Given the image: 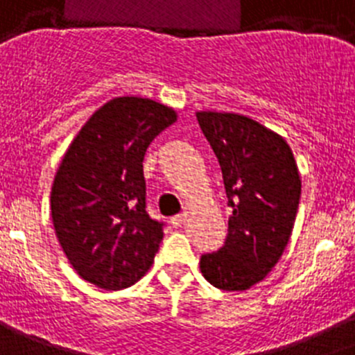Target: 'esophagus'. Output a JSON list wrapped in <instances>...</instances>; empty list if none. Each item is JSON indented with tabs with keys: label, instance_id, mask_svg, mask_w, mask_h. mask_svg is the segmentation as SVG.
Wrapping results in <instances>:
<instances>
[{
	"label": "esophagus",
	"instance_id": "obj_1",
	"mask_svg": "<svg viewBox=\"0 0 355 355\" xmlns=\"http://www.w3.org/2000/svg\"><path fill=\"white\" fill-rule=\"evenodd\" d=\"M184 221H185V214H177V216L171 217V221H170V223H171V225H173V226H180Z\"/></svg>",
	"mask_w": 355,
	"mask_h": 355
}]
</instances>
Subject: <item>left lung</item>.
<instances>
[{"label": "left lung", "mask_w": 355, "mask_h": 355, "mask_svg": "<svg viewBox=\"0 0 355 355\" xmlns=\"http://www.w3.org/2000/svg\"><path fill=\"white\" fill-rule=\"evenodd\" d=\"M201 132L223 171L228 235L219 251L201 254L200 269L221 290H248L285 251L301 200V177L288 143L251 118L200 111Z\"/></svg>", "instance_id": "1"}]
</instances>
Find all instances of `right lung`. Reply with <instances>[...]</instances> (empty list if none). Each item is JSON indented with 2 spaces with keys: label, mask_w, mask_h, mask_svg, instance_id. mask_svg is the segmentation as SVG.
Wrapping results in <instances>:
<instances>
[{
  "label": "right lung",
  "mask_w": 355,
  "mask_h": 355,
  "mask_svg": "<svg viewBox=\"0 0 355 355\" xmlns=\"http://www.w3.org/2000/svg\"><path fill=\"white\" fill-rule=\"evenodd\" d=\"M177 122L171 107L116 97L95 111L70 143L53 189L51 216L76 272L104 290H122L154 263L164 223L146 214L143 157Z\"/></svg>",
  "instance_id": "obj_1"
}]
</instances>
